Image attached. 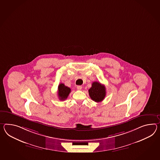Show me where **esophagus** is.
I'll list each match as a JSON object with an SVG mask.
<instances>
[{
  "label": "esophagus",
  "instance_id": "1",
  "mask_svg": "<svg viewBox=\"0 0 160 160\" xmlns=\"http://www.w3.org/2000/svg\"><path fill=\"white\" fill-rule=\"evenodd\" d=\"M77 89L78 90H81L82 89V87L81 86H77Z\"/></svg>",
  "mask_w": 160,
  "mask_h": 160
}]
</instances>
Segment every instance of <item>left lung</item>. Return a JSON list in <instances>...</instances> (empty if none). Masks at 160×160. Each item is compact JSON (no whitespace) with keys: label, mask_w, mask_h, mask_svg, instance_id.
Instances as JSON below:
<instances>
[{"label":"left lung","mask_w":160,"mask_h":160,"mask_svg":"<svg viewBox=\"0 0 160 160\" xmlns=\"http://www.w3.org/2000/svg\"><path fill=\"white\" fill-rule=\"evenodd\" d=\"M88 93L92 100L96 102H100L105 97V87L100 82H93L91 87L88 90Z\"/></svg>","instance_id":"obj_1"}]
</instances>
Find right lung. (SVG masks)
<instances>
[{
    "instance_id": "obj_1",
    "label": "right lung",
    "mask_w": 160,
    "mask_h": 160,
    "mask_svg": "<svg viewBox=\"0 0 160 160\" xmlns=\"http://www.w3.org/2000/svg\"><path fill=\"white\" fill-rule=\"evenodd\" d=\"M71 92L69 87L65 86L64 84L61 83L58 87V96L61 101H65Z\"/></svg>"
}]
</instances>
